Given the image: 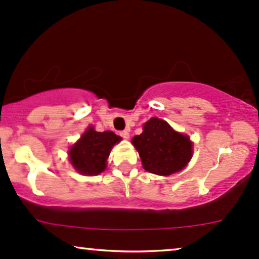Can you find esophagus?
I'll list each match as a JSON object with an SVG mask.
<instances>
[{"instance_id": "obj_1", "label": "esophagus", "mask_w": 259, "mask_h": 259, "mask_svg": "<svg viewBox=\"0 0 259 259\" xmlns=\"http://www.w3.org/2000/svg\"><path fill=\"white\" fill-rule=\"evenodd\" d=\"M120 136L122 137L123 139H128L130 138V132L127 130H124V131H122V132H120Z\"/></svg>"}]
</instances>
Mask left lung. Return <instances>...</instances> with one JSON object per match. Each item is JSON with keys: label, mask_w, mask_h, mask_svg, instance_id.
I'll list each match as a JSON object with an SVG mask.
<instances>
[{"label": "left lung", "mask_w": 259, "mask_h": 259, "mask_svg": "<svg viewBox=\"0 0 259 259\" xmlns=\"http://www.w3.org/2000/svg\"><path fill=\"white\" fill-rule=\"evenodd\" d=\"M132 144L138 150L143 168L157 175H171L186 167L192 157L190 137L175 132L168 122L151 117L143 126V133L135 136Z\"/></svg>", "instance_id": "1"}]
</instances>
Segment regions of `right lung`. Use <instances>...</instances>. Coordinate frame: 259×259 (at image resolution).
Returning <instances> with one entry per match:
<instances>
[{
  "label": "right lung",
  "mask_w": 259,
  "mask_h": 259,
  "mask_svg": "<svg viewBox=\"0 0 259 259\" xmlns=\"http://www.w3.org/2000/svg\"><path fill=\"white\" fill-rule=\"evenodd\" d=\"M121 137L111 131L97 132L92 126L69 149V161L78 173L82 175H98L107 167V158Z\"/></svg>",
  "instance_id": "1"
}]
</instances>
